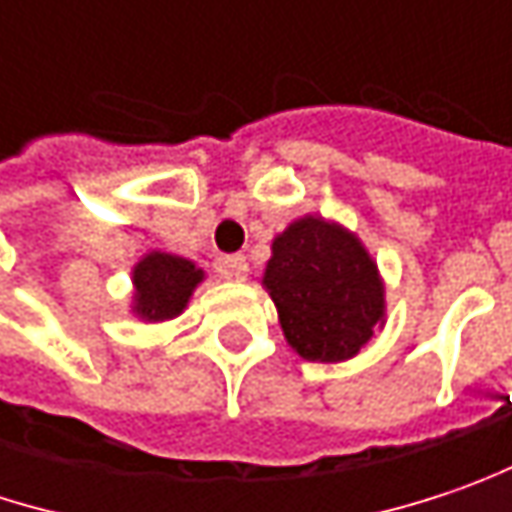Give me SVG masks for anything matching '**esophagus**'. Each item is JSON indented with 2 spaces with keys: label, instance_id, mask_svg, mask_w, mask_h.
Listing matches in <instances>:
<instances>
[{
  "label": "esophagus",
  "instance_id": "1",
  "mask_svg": "<svg viewBox=\"0 0 512 512\" xmlns=\"http://www.w3.org/2000/svg\"><path fill=\"white\" fill-rule=\"evenodd\" d=\"M247 259L236 253V256H224L221 262H218V274L224 276V279H233V282H244L247 279Z\"/></svg>",
  "mask_w": 512,
  "mask_h": 512
}]
</instances>
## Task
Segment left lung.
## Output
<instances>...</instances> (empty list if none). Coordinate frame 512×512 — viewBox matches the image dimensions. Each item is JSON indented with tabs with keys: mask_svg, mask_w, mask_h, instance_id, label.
<instances>
[{
	"mask_svg": "<svg viewBox=\"0 0 512 512\" xmlns=\"http://www.w3.org/2000/svg\"><path fill=\"white\" fill-rule=\"evenodd\" d=\"M262 288L274 300L288 347L306 361H349L387 323L373 253L358 233L317 212L276 233Z\"/></svg>",
	"mask_w": 512,
	"mask_h": 512,
	"instance_id": "left-lung-1",
	"label": "left lung"
}]
</instances>
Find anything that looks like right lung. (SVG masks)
<instances>
[{
  "mask_svg": "<svg viewBox=\"0 0 512 512\" xmlns=\"http://www.w3.org/2000/svg\"><path fill=\"white\" fill-rule=\"evenodd\" d=\"M203 279L206 271L198 268V262L165 250H148L130 271L133 291L128 311L142 323L174 320L186 311Z\"/></svg>",
  "mask_w": 512,
  "mask_h": 512,
  "instance_id": "add662e5",
  "label": "right lung"
}]
</instances>
